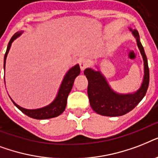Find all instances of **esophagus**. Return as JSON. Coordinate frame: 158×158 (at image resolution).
<instances>
[{"label": "esophagus", "instance_id": "1", "mask_svg": "<svg viewBox=\"0 0 158 158\" xmlns=\"http://www.w3.org/2000/svg\"><path fill=\"white\" fill-rule=\"evenodd\" d=\"M79 66H80V69H81L82 70H84V69H85L86 68H88V67L89 66V64H89V61L87 59H81L79 61Z\"/></svg>", "mask_w": 158, "mask_h": 158}]
</instances>
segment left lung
<instances>
[{
    "label": "left lung",
    "instance_id": "left-lung-1",
    "mask_svg": "<svg viewBox=\"0 0 158 158\" xmlns=\"http://www.w3.org/2000/svg\"><path fill=\"white\" fill-rule=\"evenodd\" d=\"M130 30L132 31L133 35L136 38L137 45L143 59L144 76L142 85L134 94H117L110 89L105 77L99 70L95 71L93 69H85L84 73L89 81L88 96L90 106L93 110L99 115L106 116H120L125 115L139 103L147 93L149 84V69L147 56L140 43L138 31Z\"/></svg>",
    "mask_w": 158,
    "mask_h": 158
}]
</instances>
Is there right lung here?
<instances>
[{
  "label": "right lung",
  "mask_w": 158,
  "mask_h": 158,
  "mask_svg": "<svg viewBox=\"0 0 158 158\" xmlns=\"http://www.w3.org/2000/svg\"><path fill=\"white\" fill-rule=\"evenodd\" d=\"M23 32H18L15 33L13 37L10 38V40L9 42V44L7 46L5 57H4V69L6 67V60L10 48L11 47V43H13L15 39L18 38ZM80 74V68L79 64L74 65L72 68L69 69V71L67 72L66 74L64 75L63 81L61 83V85L60 87L59 92L57 94L56 98H55L54 101L51 104H49L47 106L39 108V109H33V110H29V109H25L19 106V105L11 99V101L13 102V103L25 115L33 119H38V120H44V119H50V118L56 117L60 115L65 109L67 103V98L69 96V94L70 93L74 84V81L79 74Z\"/></svg>",
  "instance_id": "1"
}]
</instances>
